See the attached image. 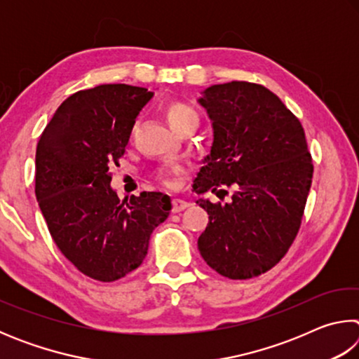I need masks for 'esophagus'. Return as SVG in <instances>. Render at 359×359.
<instances>
[{"label": "esophagus", "mask_w": 359, "mask_h": 359, "mask_svg": "<svg viewBox=\"0 0 359 359\" xmlns=\"http://www.w3.org/2000/svg\"><path fill=\"white\" fill-rule=\"evenodd\" d=\"M190 205L191 204L184 201V199H174V201H172V212H175V214H177V212L185 210V209L190 208Z\"/></svg>", "instance_id": "34e87169"}]
</instances>
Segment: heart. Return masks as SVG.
Instances as JSON below:
<instances>
[{
    "label": "heart",
    "mask_w": 359,
    "mask_h": 359,
    "mask_svg": "<svg viewBox=\"0 0 359 359\" xmlns=\"http://www.w3.org/2000/svg\"><path fill=\"white\" fill-rule=\"evenodd\" d=\"M166 114V120L168 123L171 125V128L177 133L182 126H185L188 123H196L198 125V115L194 112V109L191 106L185 104V102L180 101H172L169 102L165 109ZM184 172V169L180 166H174V168H163L156 172V179L161 185H165L168 188L175 187V177L179 174Z\"/></svg>",
    "instance_id": "1"
}]
</instances>
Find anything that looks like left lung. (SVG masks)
I'll list each match as a JSON object with an SVG mask.
<instances>
[{"label": "left lung", "instance_id": "1", "mask_svg": "<svg viewBox=\"0 0 359 359\" xmlns=\"http://www.w3.org/2000/svg\"><path fill=\"white\" fill-rule=\"evenodd\" d=\"M212 120L214 142L194 179L209 214L198 248L212 269L233 280L264 274L280 261L301 226L313 165L301 121L263 85L228 82L198 100Z\"/></svg>", "mask_w": 359, "mask_h": 359}]
</instances>
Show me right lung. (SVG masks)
<instances>
[{"mask_svg": "<svg viewBox=\"0 0 359 359\" xmlns=\"http://www.w3.org/2000/svg\"><path fill=\"white\" fill-rule=\"evenodd\" d=\"M154 92L106 83L71 95L36 149V199L48 233L79 271L100 282L130 274L150 234L171 212V198L142 191L120 201L109 172L125 154L133 126Z\"/></svg>", "mask_w": 359, "mask_h": 359, "instance_id": "1", "label": "right lung"}]
</instances>
